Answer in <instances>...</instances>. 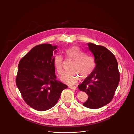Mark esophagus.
<instances>
[{"label":"esophagus","mask_w":134,"mask_h":134,"mask_svg":"<svg viewBox=\"0 0 134 134\" xmlns=\"http://www.w3.org/2000/svg\"><path fill=\"white\" fill-rule=\"evenodd\" d=\"M69 88L71 89H72V90H77V88L75 86L74 87H72V86H69Z\"/></svg>","instance_id":"1"}]
</instances>
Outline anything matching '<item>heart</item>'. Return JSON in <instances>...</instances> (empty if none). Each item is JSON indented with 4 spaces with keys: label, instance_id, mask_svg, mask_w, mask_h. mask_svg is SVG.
Segmentation results:
<instances>
[{
    "label": "heart",
    "instance_id": "b5f03b06",
    "mask_svg": "<svg viewBox=\"0 0 134 134\" xmlns=\"http://www.w3.org/2000/svg\"><path fill=\"white\" fill-rule=\"evenodd\" d=\"M64 53L67 60H73L71 66L72 71L66 72L60 78L62 81L69 85H73L79 80L80 76L84 79L92 73L95 67V62L92 56L86 54L78 46H72L66 49ZM53 64L56 72L61 74L63 72V59L58 54L53 58Z\"/></svg>",
    "mask_w": 134,
    "mask_h": 134
}]
</instances>
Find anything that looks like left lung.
I'll return each mask as SVG.
<instances>
[{
	"label": "left lung",
	"mask_w": 134,
	"mask_h": 134,
	"mask_svg": "<svg viewBox=\"0 0 134 134\" xmlns=\"http://www.w3.org/2000/svg\"><path fill=\"white\" fill-rule=\"evenodd\" d=\"M90 51L94 57L96 66L92 73L78 86L85 92L88 99L83 104L96 109L109 104L115 94L120 79L118 63L115 55L103 46L88 43Z\"/></svg>",
	"instance_id": "obj_1"
}]
</instances>
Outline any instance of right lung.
<instances>
[{
  "label": "right lung",
  "instance_id": "right-lung-1",
  "mask_svg": "<svg viewBox=\"0 0 134 134\" xmlns=\"http://www.w3.org/2000/svg\"><path fill=\"white\" fill-rule=\"evenodd\" d=\"M56 48L51 44L37 45L19 62L16 85L25 103L38 111L53 108L62 91L68 87L56 80L53 54Z\"/></svg>",
  "mask_w": 134,
  "mask_h": 134
}]
</instances>
